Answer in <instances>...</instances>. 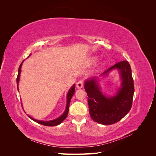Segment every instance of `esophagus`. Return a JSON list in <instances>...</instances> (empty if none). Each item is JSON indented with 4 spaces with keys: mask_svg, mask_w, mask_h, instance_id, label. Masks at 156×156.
<instances>
[{
    "mask_svg": "<svg viewBox=\"0 0 156 156\" xmlns=\"http://www.w3.org/2000/svg\"><path fill=\"white\" fill-rule=\"evenodd\" d=\"M76 87L78 88H81L83 87V81L82 80H80L76 83Z\"/></svg>",
    "mask_w": 156,
    "mask_h": 156,
    "instance_id": "esophagus-1",
    "label": "esophagus"
}]
</instances>
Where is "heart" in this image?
Masks as SVG:
<instances>
[{
	"label": "heart",
	"instance_id": "heart-1",
	"mask_svg": "<svg viewBox=\"0 0 156 156\" xmlns=\"http://www.w3.org/2000/svg\"><path fill=\"white\" fill-rule=\"evenodd\" d=\"M90 62L92 64H95L97 62V59L96 58H92L90 60Z\"/></svg>",
	"mask_w": 156,
	"mask_h": 156
}]
</instances>
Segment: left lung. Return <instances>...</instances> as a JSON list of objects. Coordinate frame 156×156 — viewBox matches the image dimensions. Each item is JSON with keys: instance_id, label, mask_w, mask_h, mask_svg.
<instances>
[{"instance_id": "1", "label": "left lung", "mask_w": 156, "mask_h": 156, "mask_svg": "<svg viewBox=\"0 0 156 156\" xmlns=\"http://www.w3.org/2000/svg\"><path fill=\"white\" fill-rule=\"evenodd\" d=\"M114 69H119L122 79L121 87L115 96L103 95L96 77L86 80L84 83L90 115L93 120L103 125L115 124L123 119L130 111L133 102L135 89L129 62L126 60L121 61L100 75H107Z\"/></svg>"}]
</instances>
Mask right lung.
Returning a JSON list of instances; mask_svg holds the SVG:
<instances>
[{
    "instance_id": "1",
    "label": "right lung",
    "mask_w": 156,
    "mask_h": 156,
    "mask_svg": "<svg viewBox=\"0 0 156 156\" xmlns=\"http://www.w3.org/2000/svg\"><path fill=\"white\" fill-rule=\"evenodd\" d=\"M23 61H24V60H23ZM23 61L20 64V68H19V69H18V75H17V86L18 90H19L18 84H19V81H20V73H21V66H22ZM75 84H73L72 87L69 89V92L67 94L66 108V110H65L64 112L60 117H58V119L53 120H50V121H41V120H37L34 119L33 118H32L31 116H30L29 115H28V116H29L30 119H32V120H34V122H37V123H38V124H41V125L45 126H57V125L61 124L66 119V117L68 116V112H69V103H70V101H71V99H72L73 95L74 94V92H75Z\"/></svg>"
}]
</instances>
